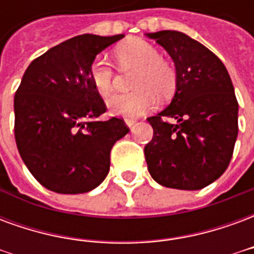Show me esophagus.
I'll use <instances>...</instances> for the list:
<instances>
[{
	"label": "esophagus",
	"instance_id": "34e87169",
	"mask_svg": "<svg viewBox=\"0 0 254 254\" xmlns=\"http://www.w3.org/2000/svg\"><path fill=\"white\" fill-rule=\"evenodd\" d=\"M134 122H136V120H132V118H127L125 120V124H127V127H132L134 125Z\"/></svg>",
	"mask_w": 254,
	"mask_h": 254
}]
</instances>
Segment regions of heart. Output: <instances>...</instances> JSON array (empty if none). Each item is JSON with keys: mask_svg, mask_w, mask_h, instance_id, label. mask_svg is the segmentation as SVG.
<instances>
[{"mask_svg": "<svg viewBox=\"0 0 254 254\" xmlns=\"http://www.w3.org/2000/svg\"><path fill=\"white\" fill-rule=\"evenodd\" d=\"M117 60L124 70H136L130 94H117L106 106L113 116L137 118L152 110L158 96L167 99L177 88L176 69L162 60L158 49L143 39L125 42L117 49ZM89 80L100 96H107L114 88V69L103 57L95 58L89 67Z\"/></svg>", "mask_w": 254, "mask_h": 254, "instance_id": "b5f03b06", "label": "heart"}]
</instances>
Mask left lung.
<instances>
[{"instance_id":"obj_1","label":"left lung","mask_w":254,"mask_h":254,"mask_svg":"<svg viewBox=\"0 0 254 254\" xmlns=\"http://www.w3.org/2000/svg\"><path fill=\"white\" fill-rule=\"evenodd\" d=\"M174 61L177 88L170 105L147 121L148 171L166 188L198 190L229 166L238 136V102L227 69L211 50L180 31L145 34ZM171 116L174 124L163 122Z\"/></svg>"}]
</instances>
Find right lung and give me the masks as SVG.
Instances as JSON below:
<instances>
[{
	"label": "right lung",
	"instance_id": "add662e5",
	"mask_svg": "<svg viewBox=\"0 0 254 254\" xmlns=\"http://www.w3.org/2000/svg\"><path fill=\"white\" fill-rule=\"evenodd\" d=\"M125 35L74 36L30 64L14 95V138L36 181L61 194L99 187L110 170V151L129 129L106 111L89 80L95 57Z\"/></svg>",
	"mask_w": 254,
	"mask_h": 254
}]
</instances>
